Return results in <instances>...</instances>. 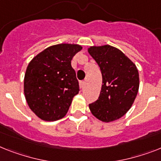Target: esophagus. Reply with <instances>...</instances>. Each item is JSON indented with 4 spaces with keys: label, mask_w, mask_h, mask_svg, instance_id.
Listing matches in <instances>:
<instances>
[{
    "label": "esophagus",
    "mask_w": 161,
    "mask_h": 161,
    "mask_svg": "<svg viewBox=\"0 0 161 161\" xmlns=\"http://www.w3.org/2000/svg\"><path fill=\"white\" fill-rule=\"evenodd\" d=\"M85 86H86V81H80V88L84 89Z\"/></svg>",
    "instance_id": "obj_1"
}]
</instances>
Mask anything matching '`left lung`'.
<instances>
[{
	"label": "left lung",
	"instance_id": "8db88e82",
	"mask_svg": "<svg viewBox=\"0 0 161 161\" xmlns=\"http://www.w3.org/2000/svg\"><path fill=\"white\" fill-rule=\"evenodd\" d=\"M88 53L102 73L99 99L89 104L91 114L103 123L121 119L131 108L139 90L136 65L123 52L110 45L91 46Z\"/></svg>",
	"mask_w": 161,
	"mask_h": 161
}]
</instances>
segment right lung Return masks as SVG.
I'll use <instances>...</instances> for the list:
<instances>
[{
	"mask_svg": "<svg viewBox=\"0 0 161 161\" xmlns=\"http://www.w3.org/2000/svg\"><path fill=\"white\" fill-rule=\"evenodd\" d=\"M82 49L79 44L50 46L29 63L24 79V92L30 109L44 121L62 119L79 93V83L71 59Z\"/></svg>",
	"mask_w": 161,
	"mask_h": 161,
	"instance_id": "1",
	"label": "right lung"
}]
</instances>
